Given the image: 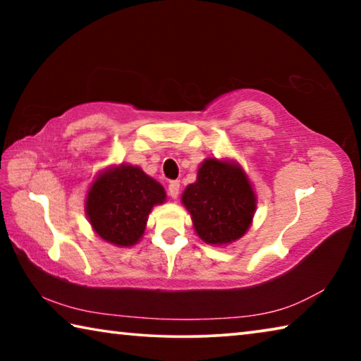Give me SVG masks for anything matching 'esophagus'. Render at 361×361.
<instances>
[{
	"instance_id": "obj_1",
	"label": "esophagus",
	"mask_w": 361,
	"mask_h": 361,
	"mask_svg": "<svg viewBox=\"0 0 361 361\" xmlns=\"http://www.w3.org/2000/svg\"><path fill=\"white\" fill-rule=\"evenodd\" d=\"M167 189H169L170 197L176 199V197H178V194H180V181H170Z\"/></svg>"
}]
</instances>
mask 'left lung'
I'll return each instance as SVG.
<instances>
[{
    "mask_svg": "<svg viewBox=\"0 0 361 361\" xmlns=\"http://www.w3.org/2000/svg\"><path fill=\"white\" fill-rule=\"evenodd\" d=\"M195 234L213 247H224L245 235L253 223L256 194L245 170L232 159L207 157L197 180L181 194Z\"/></svg>",
    "mask_w": 361,
    "mask_h": 361,
    "instance_id": "obj_1",
    "label": "left lung"
}]
</instances>
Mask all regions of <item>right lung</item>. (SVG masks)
<instances>
[{"instance_id":"obj_1","label":"right lung","mask_w":361,"mask_h":361,"mask_svg":"<svg viewBox=\"0 0 361 361\" xmlns=\"http://www.w3.org/2000/svg\"><path fill=\"white\" fill-rule=\"evenodd\" d=\"M162 185L132 164L111 166L95 176L85 194V215L102 240L137 245L152 207L166 202Z\"/></svg>"}]
</instances>
